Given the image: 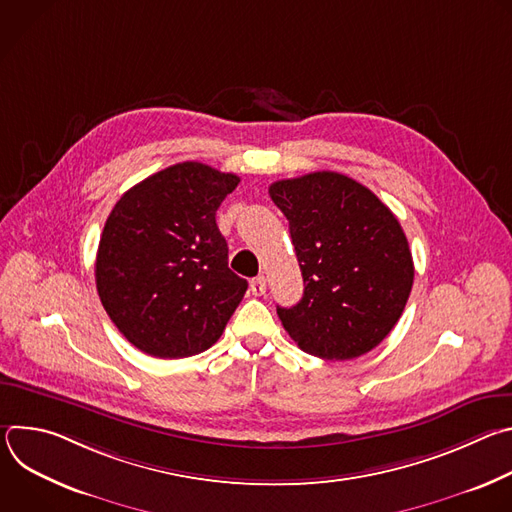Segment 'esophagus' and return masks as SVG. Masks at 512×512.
I'll return each instance as SVG.
<instances>
[{"mask_svg":"<svg viewBox=\"0 0 512 512\" xmlns=\"http://www.w3.org/2000/svg\"><path fill=\"white\" fill-rule=\"evenodd\" d=\"M249 287H251V294H253V296H263V294H265V289H267V279H265L263 275L253 277Z\"/></svg>","mask_w":512,"mask_h":512,"instance_id":"1","label":"esophagus"}]
</instances>
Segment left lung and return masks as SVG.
Instances as JSON below:
<instances>
[{
    "label": "left lung",
    "mask_w": 512,
    "mask_h": 512,
    "mask_svg": "<svg viewBox=\"0 0 512 512\" xmlns=\"http://www.w3.org/2000/svg\"><path fill=\"white\" fill-rule=\"evenodd\" d=\"M269 196L289 221L304 296L277 316L304 352L350 360L381 344L413 285V257L397 216L367 186L338 172L277 180Z\"/></svg>",
    "instance_id": "left-lung-1"
}]
</instances>
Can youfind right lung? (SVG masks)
Listing matches in <instances>:
<instances>
[{"mask_svg":"<svg viewBox=\"0 0 512 512\" xmlns=\"http://www.w3.org/2000/svg\"><path fill=\"white\" fill-rule=\"evenodd\" d=\"M241 182L200 162L170 166L113 206L97 251L101 304L141 352L184 358L221 338L247 279L229 269L216 210Z\"/></svg>","mask_w":512,"mask_h":512,"instance_id":"right-lung-1","label":"right lung"}]
</instances>
